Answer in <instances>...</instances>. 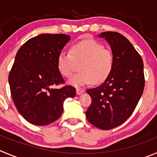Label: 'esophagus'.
<instances>
[{
  "instance_id": "esophagus-1",
  "label": "esophagus",
  "mask_w": 157,
  "mask_h": 157,
  "mask_svg": "<svg viewBox=\"0 0 157 157\" xmlns=\"http://www.w3.org/2000/svg\"><path fill=\"white\" fill-rule=\"evenodd\" d=\"M84 92L85 90L82 89H80V88H77V89H76V93H77V95H81V94H82Z\"/></svg>"
}]
</instances>
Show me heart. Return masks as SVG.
I'll return each instance as SVG.
<instances>
[{
	"label": "heart",
	"mask_w": 157,
	"mask_h": 157,
	"mask_svg": "<svg viewBox=\"0 0 157 157\" xmlns=\"http://www.w3.org/2000/svg\"><path fill=\"white\" fill-rule=\"evenodd\" d=\"M113 66V52L95 40L76 43L71 46L70 52L63 50L58 57V68L65 77H71L78 68L81 69L68 81L76 87L103 82L111 74Z\"/></svg>",
	"instance_id": "heart-1"
}]
</instances>
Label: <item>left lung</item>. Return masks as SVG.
<instances>
[{
    "instance_id": "8db88e82",
    "label": "left lung",
    "mask_w": 157,
    "mask_h": 157,
    "mask_svg": "<svg viewBox=\"0 0 157 157\" xmlns=\"http://www.w3.org/2000/svg\"><path fill=\"white\" fill-rule=\"evenodd\" d=\"M100 37L109 43L114 66L102 85L87 90L92 103L86 118L95 127L108 130L132 114L143 92L145 77L143 59L126 37L115 31L102 32Z\"/></svg>"
}]
</instances>
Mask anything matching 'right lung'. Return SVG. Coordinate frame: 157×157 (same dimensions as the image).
<instances>
[{
  "label": "right lung",
  "instance_id": "add662e5",
  "mask_svg": "<svg viewBox=\"0 0 157 157\" xmlns=\"http://www.w3.org/2000/svg\"><path fill=\"white\" fill-rule=\"evenodd\" d=\"M70 36L41 34L30 38L17 51L9 73L10 94L17 111L30 123L45 126L57 120L63 102L75 96V88L65 86L58 57Z\"/></svg>",
  "mask_w": 157,
  "mask_h": 157
}]
</instances>
